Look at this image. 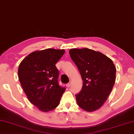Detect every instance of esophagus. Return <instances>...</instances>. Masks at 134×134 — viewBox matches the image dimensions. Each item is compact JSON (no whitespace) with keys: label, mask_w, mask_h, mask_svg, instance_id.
Returning a JSON list of instances; mask_svg holds the SVG:
<instances>
[{"label":"esophagus","mask_w":134,"mask_h":134,"mask_svg":"<svg viewBox=\"0 0 134 134\" xmlns=\"http://www.w3.org/2000/svg\"><path fill=\"white\" fill-rule=\"evenodd\" d=\"M71 82H69V83H67V84H66V86H67V88H69L70 86H71Z\"/></svg>","instance_id":"esophagus-1"}]
</instances>
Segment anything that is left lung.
Wrapping results in <instances>:
<instances>
[{
  "label": "left lung",
  "instance_id": "left-lung-1",
  "mask_svg": "<svg viewBox=\"0 0 134 134\" xmlns=\"http://www.w3.org/2000/svg\"><path fill=\"white\" fill-rule=\"evenodd\" d=\"M69 53L83 81L82 90L75 95L78 105L86 111L96 110L113 87L116 67L109 57L90 49H72Z\"/></svg>",
  "mask_w": 134,
  "mask_h": 134
}]
</instances>
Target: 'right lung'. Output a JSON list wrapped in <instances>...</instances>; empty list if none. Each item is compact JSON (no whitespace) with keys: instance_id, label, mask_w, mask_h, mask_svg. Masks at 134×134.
Segmentation results:
<instances>
[{"instance_id":"obj_1","label":"right lung","mask_w":134,"mask_h":134,"mask_svg":"<svg viewBox=\"0 0 134 134\" xmlns=\"http://www.w3.org/2000/svg\"><path fill=\"white\" fill-rule=\"evenodd\" d=\"M63 49H46L28 54L19 65L18 75L24 91L31 103L47 112L58 106L65 88L59 83L56 64Z\"/></svg>"}]
</instances>
